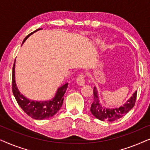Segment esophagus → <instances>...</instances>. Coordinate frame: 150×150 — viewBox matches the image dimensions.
Here are the masks:
<instances>
[{"label": "esophagus", "instance_id": "34e87169", "mask_svg": "<svg viewBox=\"0 0 150 150\" xmlns=\"http://www.w3.org/2000/svg\"><path fill=\"white\" fill-rule=\"evenodd\" d=\"M77 83L78 85H81V86H83L84 85H85V76L83 74H81L79 76V78L77 79Z\"/></svg>", "mask_w": 150, "mask_h": 150}]
</instances>
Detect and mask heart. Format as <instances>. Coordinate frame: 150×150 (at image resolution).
Wrapping results in <instances>:
<instances>
[{
	"label": "heart",
	"instance_id": "heart-1",
	"mask_svg": "<svg viewBox=\"0 0 150 150\" xmlns=\"http://www.w3.org/2000/svg\"><path fill=\"white\" fill-rule=\"evenodd\" d=\"M95 40H96V41H97V42H98V41H99V40H100V39L98 38H95Z\"/></svg>",
	"mask_w": 150,
	"mask_h": 150
}]
</instances>
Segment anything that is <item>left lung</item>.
<instances>
[{
	"mask_svg": "<svg viewBox=\"0 0 150 150\" xmlns=\"http://www.w3.org/2000/svg\"><path fill=\"white\" fill-rule=\"evenodd\" d=\"M137 94V91H135L130 99L120 107L108 108L104 106L100 102L97 89L95 87L93 88L94 100L91 104L90 110L93 115L98 120L106 122H114L124 117L134 107L136 102Z\"/></svg>",
	"mask_w": 150,
	"mask_h": 150,
	"instance_id": "obj_1",
	"label": "left lung"
}]
</instances>
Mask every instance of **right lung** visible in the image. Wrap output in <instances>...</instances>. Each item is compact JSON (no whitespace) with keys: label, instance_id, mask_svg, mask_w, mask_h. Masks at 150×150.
<instances>
[{"label":"right lung","instance_id":"1","mask_svg":"<svg viewBox=\"0 0 150 150\" xmlns=\"http://www.w3.org/2000/svg\"><path fill=\"white\" fill-rule=\"evenodd\" d=\"M40 29L42 28H38L31 33L28 35L22 42V44L27 40L28 37ZM67 86H68V83H65L61 87L58 88L54 97L48 101L30 100L20 93L18 89L15 80V63H14L13 71H12V91H13V96L22 109L28 116L35 120H42L51 117L60 110L63 104V98H64L63 96L66 91Z\"/></svg>","mask_w":150,"mask_h":150}]
</instances>
